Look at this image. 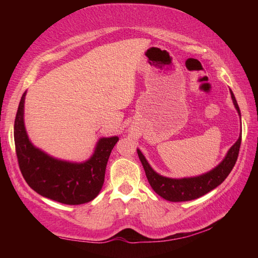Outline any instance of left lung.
Listing matches in <instances>:
<instances>
[{"label": "left lung", "mask_w": 258, "mask_h": 258, "mask_svg": "<svg viewBox=\"0 0 258 258\" xmlns=\"http://www.w3.org/2000/svg\"><path fill=\"white\" fill-rule=\"evenodd\" d=\"M229 92H231L235 108L237 109L238 114L240 115L236 98H235L232 90H229ZM240 142H242V135H239L236 143L228 150L225 158L215 168L195 177L169 178L162 176L150 166L149 162L146 161V158L140 150H138V154L142 165L144 167L149 183L156 194L169 202H186L196 200L207 194L208 191L216 188L218 185H221L225 180L237 161Z\"/></svg>", "instance_id": "8db88e82"}]
</instances>
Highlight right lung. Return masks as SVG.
<instances>
[{
	"label": "right lung",
	"instance_id": "right-lung-1",
	"mask_svg": "<svg viewBox=\"0 0 258 258\" xmlns=\"http://www.w3.org/2000/svg\"><path fill=\"white\" fill-rule=\"evenodd\" d=\"M22 95L14 122V142L19 166L25 182L46 199L62 204L89 203L100 193L105 177L108 157L117 136L98 140L90 160L72 163L54 158L31 143L24 126V101Z\"/></svg>",
	"mask_w": 258,
	"mask_h": 258
}]
</instances>
